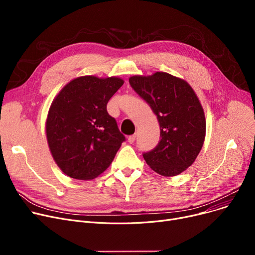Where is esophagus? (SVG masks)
Segmentation results:
<instances>
[{
  "label": "esophagus",
  "mask_w": 255,
  "mask_h": 255,
  "mask_svg": "<svg viewBox=\"0 0 255 255\" xmlns=\"http://www.w3.org/2000/svg\"><path fill=\"white\" fill-rule=\"evenodd\" d=\"M136 134H131V136H129L128 138V143L129 144H132L133 142H134V140H136Z\"/></svg>",
  "instance_id": "obj_1"
}]
</instances>
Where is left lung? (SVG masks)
<instances>
[{
  "instance_id": "obj_1",
  "label": "left lung",
  "mask_w": 255,
  "mask_h": 255,
  "mask_svg": "<svg viewBox=\"0 0 255 255\" xmlns=\"http://www.w3.org/2000/svg\"><path fill=\"white\" fill-rule=\"evenodd\" d=\"M129 84L156 115L160 141L143 153L147 164L161 176H176L196 160L204 144L206 119L191 86L164 72L132 76Z\"/></svg>"
}]
</instances>
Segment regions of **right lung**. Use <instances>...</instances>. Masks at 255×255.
<instances>
[{
  "instance_id": "obj_1",
  "label": "right lung",
  "mask_w": 255,
  "mask_h": 255,
  "mask_svg": "<svg viewBox=\"0 0 255 255\" xmlns=\"http://www.w3.org/2000/svg\"><path fill=\"white\" fill-rule=\"evenodd\" d=\"M123 84L117 77H78L53 100L46 122L47 141L57 166L71 178L98 177L126 141L107 111L109 100Z\"/></svg>"
}]
</instances>
